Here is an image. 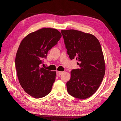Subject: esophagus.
<instances>
[{
	"instance_id": "obj_1",
	"label": "esophagus",
	"mask_w": 121,
	"mask_h": 121,
	"mask_svg": "<svg viewBox=\"0 0 121 121\" xmlns=\"http://www.w3.org/2000/svg\"><path fill=\"white\" fill-rule=\"evenodd\" d=\"M62 73H63V72H60V71H57L56 72V76H60Z\"/></svg>"
}]
</instances>
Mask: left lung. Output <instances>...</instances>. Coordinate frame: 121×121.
Masks as SVG:
<instances>
[{"instance_id": "8db88e82", "label": "left lung", "mask_w": 121, "mask_h": 121, "mask_svg": "<svg viewBox=\"0 0 121 121\" xmlns=\"http://www.w3.org/2000/svg\"><path fill=\"white\" fill-rule=\"evenodd\" d=\"M67 53L71 60L76 59L80 69L71 72L67 83L71 96L84 99L92 96L103 80L105 67L98 40L92 34L75 30H61Z\"/></svg>"}]
</instances>
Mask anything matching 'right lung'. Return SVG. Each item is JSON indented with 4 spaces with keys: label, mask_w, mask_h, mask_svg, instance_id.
Returning a JSON list of instances; mask_svg holds the SVG:
<instances>
[{
    "label": "right lung",
    "mask_w": 121,
    "mask_h": 121,
    "mask_svg": "<svg viewBox=\"0 0 121 121\" xmlns=\"http://www.w3.org/2000/svg\"><path fill=\"white\" fill-rule=\"evenodd\" d=\"M61 37L56 29L43 28L28 34L20 43L15 60L17 78L25 92L35 98L51 92L56 72L40 68V65Z\"/></svg>",
    "instance_id": "add662e5"
}]
</instances>
